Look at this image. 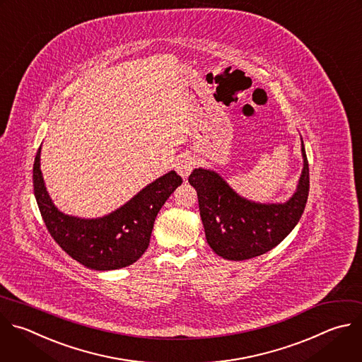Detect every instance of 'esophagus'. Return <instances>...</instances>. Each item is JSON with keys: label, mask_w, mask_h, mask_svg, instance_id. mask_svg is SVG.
Masks as SVG:
<instances>
[{"label": "esophagus", "mask_w": 362, "mask_h": 362, "mask_svg": "<svg viewBox=\"0 0 362 362\" xmlns=\"http://www.w3.org/2000/svg\"><path fill=\"white\" fill-rule=\"evenodd\" d=\"M175 168H176V172H177L183 179H186V177L190 175L192 169L194 168V159H193L192 156H183V158L177 159Z\"/></svg>", "instance_id": "esophagus-1"}]
</instances>
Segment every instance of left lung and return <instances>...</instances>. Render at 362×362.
Instances as JSON below:
<instances>
[{"mask_svg": "<svg viewBox=\"0 0 362 362\" xmlns=\"http://www.w3.org/2000/svg\"><path fill=\"white\" fill-rule=\"evenodd\" d=\"M303 170L291 197L283 203H260L238 194L213 169L196 168L189 183L196 189L206 240L211 250L233 262L262 256L291 233L304 211L310 175L301 138Z\"/></svg>", "mask_w": 362, "mask_h": 362, "instance_id": "left-lung-1", "label": "left lung"}]
</instances>
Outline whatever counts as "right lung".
I'll return each mask as SVG.
<instances>
[{
	"mask_svg": "<svg viewBox=\"0 0 362 362\" xmlns=\"http://www.w3.org/2000/svg\"><path fill=\"white\" fill-rule=\"evenodd\" d=\"M33 179L41 216L55 242L74 260L98 272L131 266L145 253L159 210L182 185V177L170 170L110 213L79 217L61 211L52 202L41 172V146Z\"/></svg>",
	"mask_w": 362,
	"mask_h": 362,
	"instance_id": "1",
	"label": "right lung"
}]
</instances>
